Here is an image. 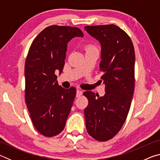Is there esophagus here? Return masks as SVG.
I'll return each instance as SVG.
<instances>
[{
	"mask_svg": "<svg viewBox=\"0 0 160 160\" xmlns=\"http://www.w3.org/2000/svg\"><path fill=\"white\" fill-rule=\"evenodd\" d=\"M82 94V92L80 90H77L76 91V97H80Z\"/></svg>",
	"mask_w": 160,
	"mask_h": 160,
	"instance_id": "34e87169",
	"label": "esophagus"
}]
</instances>
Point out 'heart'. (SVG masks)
Masks as SVG:
<instances>
[{"label":"heart","mask_w":160,"mask_h":160,"mask_svg":"<svg viewBox=\"0 0 160 160\" xmlns=\"http://www.w3.org/2000/svg\"><path fill=\"white\" fill-rule=\"evenodd\" d=\"M90 49H93V48H91V47H88V48H87V50H90Z\"/></svg>","instance_id":"obj_1"}]
</instances>
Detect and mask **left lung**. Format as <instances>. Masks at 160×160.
<instances>
[{"label": "left lung", "instance_id": "left-lung-1", "mask_svg": "<svg viewBox=\"0 0 160 160\" xmlns=\"http://www.w3.org/2000/svg\"><path fill=\"white\" fill-rule=\"evenodd\" d=\"M87 32L101 44L100 70L105 94L96 97L84 92L88 99L85 109L86 128L98 141H107L122 128L131 107L135 85V51L131 38L114 25L85 26Z\"/></svg>", "mask_w": 160, "mask_h": 160}]
</instances>
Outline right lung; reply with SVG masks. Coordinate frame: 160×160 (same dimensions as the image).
<instances>
[{
	"label": "right lung",
	"mask_w": 160,
	"mask_h": 160,
	"mask_svg": "<svg viewBox=\"0 0 160 160\" xmlns=\"http://www.w3.org/2000/svg\"><path fill=\"white\" fill-rule=\"evenodd\" d=\"M83 35L79 28L51 25L37 35L29 48L25 67V102L35 128L44 136H55L65 128L76 90L59 86L55 73L63 71L68 43Z\"/></svg>",
	"instance_id": "add662e5"
}]
</instances>
